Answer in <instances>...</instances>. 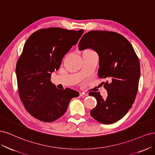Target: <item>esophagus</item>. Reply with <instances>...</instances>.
Wrapping results in <instances>:
<instances>
[{
	"label": "esophagus",
	"mask_w": 155,
	"mask_h": 155,
	"mask_svg": "<svg viewBox=\"0 0 155 155\" xmlns=\"http://www.w3.org/2000/svg\"><path fill=\"white\" fill-rule=\"evenodd\" d=\"M80 96L82 97H86L88 96V94L85 92H81L80 93Z\"/></svg>",
	"instance_id": "obj_1"
}]
</instances>
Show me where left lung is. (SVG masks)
<instances>
[{
	"label": "left lung",
	"instance_id": "1",
	"mask_svg": "<svg viewBox=\"0 0 155 155\" xmlns=\"http://www.w3.org/2000/svg\"><path fill=\"white\" fill-rule=\"evenodd\" d=\"M78 47L79 50L91 48L98 53V77L107 81L103 82L106 99L99 92L89 93L97 101L91 110V117L104 124L117 122L131 107L138 89L140 66L132 45L118 33L94 30L84 35Z\"/></svg>",
	"mask_w": 155,
	"mask_h": 155
}]
</instances>
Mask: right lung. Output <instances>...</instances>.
Instances as JSON below:
<instances>
[{"instance_id": "1", "label": "right lung", "mask_w": 155, "mask_h": 155, "mask_svg": "<svg viewBox=\"0 0 155 155\" xmlns=\"http://www.w3.org/2000/svg\"><path fill=\"white\" fill-rule=\"evenodd\" d=\"M83 33V29L43 28L25 43L16 66L17 85L25 109L34 118L45 122L56 120L66 113L71 99L79 95L71 89L57 88L50 78Z\"/></svg>"}]
</instances>
